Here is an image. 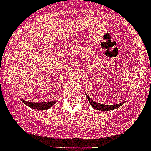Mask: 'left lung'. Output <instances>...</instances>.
<instances>
[{
  "mask_svg": "<svg viewBox=\"0 0 151 151\" xmlns=\"http://www.w3.org/2000/svg\"><path fill=\"white\" fill-rule=\"evenodd\" d=\"M88 101H89L90 104L91 105H92L94 109H97V110H102V111H108V110H112V109H117V108L120 107L121 105H123L124 104V102L120 103V104H113V105H106V104H99V103L95 102V101H93L91 98H89L88 96Z\"/></svg>",
  "mask_w": 151,
  "mask_h": 151,
  "instance_id": "8db88e82",
  "label": "left lung"
}]
</instances>
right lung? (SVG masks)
Segmentation results:
<instances>
[{
    "instance_id": "obj_1",
    "label": "right lung",
    "mask_w": 151,
    "mask_h": 151,
    "mask_svg": "<svg viewBox=\"0 0 151 151\" xmlns=\"http://www.w3.org/2000/svg\"><path fill=\"white\" fill-rule=\"evenodd\" d=\"M22 101L28 105V106H30V108H33V109H47L50 107H51L53 104L55 103V101H49V102H40V103H35V102H28V101H25V100L22 99Z\"/></svg>"
}]
</instances>
